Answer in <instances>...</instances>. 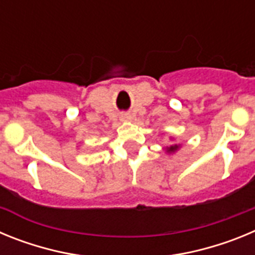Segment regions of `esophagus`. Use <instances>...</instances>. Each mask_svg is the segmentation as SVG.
Here are the masks:
<instances>
[{
	"label": "esophagus",
	"instance_id": "1",
	"mask_svg": "<svg viewBox=\"0 0 255 255\" xmlns=\"http://www.w3.org/2000/svg\"><path fill=\"white\" fill-rule=\"evenodd\" d=\"M128 120H129V117H128V116L123 117V121H128Z\"/></svg>",
	"mask_w": 255,
	"mask_h": 255
}]
</instances>
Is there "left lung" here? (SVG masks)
I'll return each mask as SVG.
<instances>
[{
	"mask_svg": "<svg viewBox=\"0 0 255 255\" xmlns=\"http://www.w3.org/2000/svg\"><path fill=\"white\" fill-rule=\"evenodd\" d=\"M170 139L172 140L173 138L171 136ZM180 148H181V145H180V144H171V145H168V147H164L163 149L166 150V153H168V154H173V153H176Z\"/></svg>",
	"mask_w": 255,
	"mask_h": 255,
	"instance_id": "1",
	"label": "left lung"
}]
</instances>
